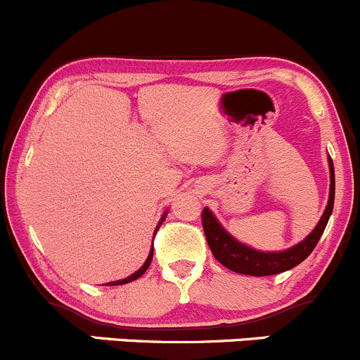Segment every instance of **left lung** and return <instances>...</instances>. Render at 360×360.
Segmentation results:
<instances>
[{"mask_svg": "<svg viewBox=\"0 0 360 360\" xmlns=\"http://www.w3.org/2000/svg\"><path fill=\"white\" fill-rule=\"evenodd\" d=\"M328 166H330V195L328 204L324 207L323 216L314 226V230L299 243L285 250L276 252H264V250L252 249L245 243L238 242L225 226L218 221L210 207H204L202 211V226L206 233L207 245H210L212 256L218 259L223 266L235 273L249 274V276H269L295 268L297 264L304 261L309 254L314 250L316 243L319 242L324 228L328 225L335 204V168L330 154H328Z\"/></svg>", "mask_w": 360, "mask_h": 360, "instance_id": "8db88e82", "label": "left lung"}]
</instances>
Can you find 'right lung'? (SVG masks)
<instances>
[{"label":"right lung","instance_id":"right-lung-1","mask_svg":"<svg viewBox=\"0 0 360 360\" xmlns=\"http://www.w3.org/2000/svg\"><path fill=\"white\" fill-rule=\"evenodd\" d=\"M166 216H168V211H165V214L161 216V219H160V223H158V226H156V230H154V235H156V231L160 230V226H161V223L165 221V218ZM153 252H154V247H150V250H149V256H148V259H146V262L144 264L141 266V268L137 269V271L135 273H132L130 274V276H127V278H123V280H117V281H110V283H106L108 287H115V285H125V283H130V281H134V280H137V278H141L142 274H144L146 271H148V268H149V264H150V261H153Z\"/></svg>","mask_w":360,"mask_h":360}]
</instances>
